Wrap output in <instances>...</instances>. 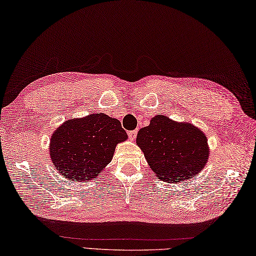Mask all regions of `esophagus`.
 <instances>
[{"mask_svg": "<svg viewBox=\"0 0 256 256\" xmlns=\"http://www.w3.org/2000/svg\"><path fill=\"white\" fill-rule=\"evenodd\" d=\"M128 136H129L130 139L134 140L136 139V136H137V130H132V132H129Z\"/></svg>", "mask_w": 256, "mask_h": 256, "instance_id": "esophagus-1", "label": "esophagus"}]
</instances>
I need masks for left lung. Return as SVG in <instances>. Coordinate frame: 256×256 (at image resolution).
<instances>
[{"label": "left lung", "instance_id": "obj_1", "mask_svg": "<svg viewBox=\"0 0 256 256\" xmlns=\"http://www.w3.org/2000/svg\"><path fill=\"white\" fill-rule=\"evenodd\" d=\"M137 144L157 178L168 184L191 179L204 168L210 149L202 130L157 114L139 130Z\"/></svg>", "mask_w": 256, "mask_h": 256}]
</instances>
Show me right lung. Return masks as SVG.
<instances>
[{
  "label": "right lung",
  "instance_id": "1",
  "mask_svg": "<svg viewBox=\"0 0 256 256\" xmlns=\"http://www.w3.org/2000/svg\"><path fill=\"white\" fill-rule=\"evenodd\" d=\"M127 138L120 122L105 114L70 119L52 134L50 160L67 180L96 179L112 161L116 146Z\"/></svg>",
  "mask_w": 256,
  "mask_h": 256
}]
</instances>
